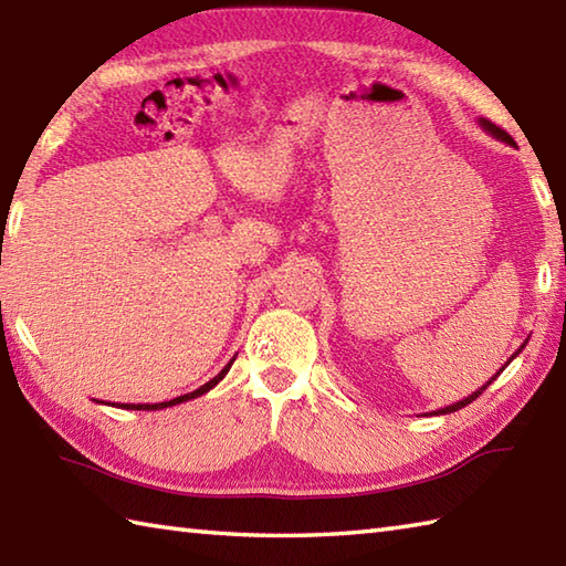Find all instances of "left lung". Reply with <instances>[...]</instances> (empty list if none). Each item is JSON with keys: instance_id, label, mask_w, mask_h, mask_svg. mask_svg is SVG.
<instances>
[{"instance_id": "1", "label": "left lung", "mask_w": 566, "mask_h": 566, "mask_svg": "<svg viewBox=\"0 0 566 566\" xmlns=\"http://www.w3.org/2000/svg\"><path fill=\"white\" fill-rule=\"evenodd\" d=\"M479 126H482V128L486 130V134H489V136H494L496 140H503V143H509V146H515V140H513V138H511V136L506 134V130H503V128H499L496 124H491V122H489V118H479ZM525 343H527V340H525ZM525 343H523V345L518 347V350H515V353L511 355V359H515V357H518V355H521V350H523V347H525ZM511 359H509V363H506V365H503V367H501V369L496 371V375H494V377H491V379H489V381L484 384V387H482V389H476L474 394H469V396H467V399H462V401H457V403H450V406H444V408H438V411H432V413H436V416H444V413H454V411H460V408H464V406H469V403H472V401L476 399V396H479V394H484V389L489 387V384H491V381H494V379H496V377L501 375V371H503V369H506V367L511 365Z\"/></svg>"}]
</instances>
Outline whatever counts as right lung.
<instances>
[{"label": "right lung", "instance_id": "add662e5", "mask_svg": "<svg viewBox=\"0 0 566 566\" xmlns=\"http://www.w3.org/2000/svg\"><path fill=\"white\" fill-rule=\"evenodd\" d=\"M235 359V357H233ZM233 359L231 363H228L219 375H216L211 381H207L203 384V387H199V389H195V391H189V394H185V396H177V399H170V401H163V403H118L122 408H130V411H160V408H167V406H177V403H185V401H191V399H197V396H201V394H207V391H211L216 384H219L226 375H228V369H231V365H233ZM102 403V401H99ZM114 406V403H112Z\"/></svg>", "mask_w": 566, "mask_h": 566}]
</instances>
